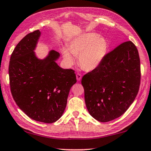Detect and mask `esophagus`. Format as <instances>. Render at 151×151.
I'll return each instance as SVG.
<instances>
[{"mask_svg":"<svg viewBox=\"0 0 151 151\" xmlns=\"http://www.w3.org/2000/svg\"><path fill=\"white\" fill-rule=\"evenodd\" d=\"M81 78H82V76H81V75L80 74V73H77L76 74V78H77V80L78 81H80L81 79Z\"/></svg>","mask_w":151,"mask_h":151,"instance_id":"obj_1","label":"esophagus"}]
</instances>
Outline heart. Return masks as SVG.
I'll use <instances>...</instances> for the list:
<instances>
[{"mask_svg":"<svg viewBox=\"0 0 151 151\" xmlns=\"http://www.w3.org/2000/svg\"><path fill=\"white\" fill-rule=\"evenodd\" d=\"M108 52L106 39L95 33H83L73 39L68 45V49L63 47L62 54L68 66L74 64V56H78V64L87 72L97 68Z\"/></svg>","mask_w":151,"mask_h":151,"instance_id":"b5f03b06","label":"heart"}]
</instances>
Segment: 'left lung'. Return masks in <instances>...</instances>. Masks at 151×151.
I'll use <instances>...</instances> for the list:
<instances>
[{
  "label": "left lung",
  "mask_w": 151,
  "mask_h": 151,
  "mask_svg": "<svg viewBox=\"0 0 151 151\" xmlns=\"http://www.w3.org/2000/svg\"><path fill=\"white\" fill-rule=\"evenodd\" d=\"M140 80L137 47L132 41L124 42L106 54L97 68L82 78L90 115L101 122L120 117L134 101Z\"/></svg>",
  "instance_id": "left-lung-1"
}]
</instances>
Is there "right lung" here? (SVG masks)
Masks as SVG:
<instances>
[{"instance_id":"1","label":"right lung","mask_w":151,"mask_h":151,"mask_svg":"<svg viewBox=\"0 0 151 151\" xmlns=\"http://www.w3.org/2000/svg\"><path fill=\"white\" fill-rule=\"evenodd\" d=\"M41 31L25 35L11 55L9 79L14 100L33 120L50 124L64 112L70 90L76 82L75 72L63 69L56 61L60 54L52 50L39 59L34 52Z\"/></svg>"}]
</instances>
